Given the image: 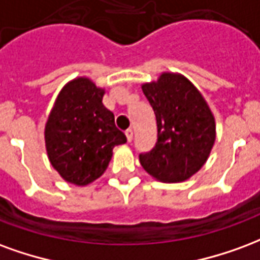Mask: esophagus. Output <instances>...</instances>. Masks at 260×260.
Returning <instances> with one entry per match:
<instances>
[{
	"mask_svg": "<svg viewBox=\"0 0 260 260\" xmlns=\"http://www.w3.org/2000/svg\"><path fill=\"white\" fill-rule=\"evenodd\" d=\"M126 138H127V143H132L133 141V130L132 128H128L127 132H126Z\"/></svg>",
	"mask_w": 260,
	"mask_h": 260,
	"instance_id": "esophagus-1",
	"label": "esophagus"
}]
</instances>
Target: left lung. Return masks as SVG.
<instances>
[{"label":"left lung","instance_id":"8db88e82","mask_svg":"<svg viewBox=\"0 0 260 260\" xmlns=\"http://www.w3.org/2000/svg\"><path fill=\"white\" fill-rule=\"evenodd\" d=\"M158 127L156 144L140 155V164L152 179L181 183L206 164L216 141L215 116L201 91L185 76L162 72L141 84Z\"/></svg>","mask_w":260,"mask_h":260}]
</instances>
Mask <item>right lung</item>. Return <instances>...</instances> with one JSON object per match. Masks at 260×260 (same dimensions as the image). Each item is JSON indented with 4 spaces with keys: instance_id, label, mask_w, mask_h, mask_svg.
I'll return each mask as SVG.
<instances>
[{
    "instance_id": "obj_1",
    "label": "right lung",
    "mask_w": 260,
    "mask_h": 260,
    "mask_svg": "<svg viewBox=\"0 0 260 260\" xmlns=\"http://www.w3.org/2000/svg\"><path fill=\"white\" fill-rule=\"evenodd\" d=\"M105 88L87 76L62 87L44 128L47 156L62 179L84 187L100 179L113 155L126 143L115 116L102 104Z\"/></svg>"
}]
</instances>
